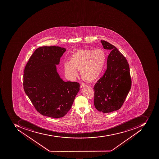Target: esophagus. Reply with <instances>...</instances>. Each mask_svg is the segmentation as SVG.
I'll return each instance as SVG.
<instances>
[{
  "label": "esophagus",
  "instance_id": "1",
  "mask_svg": "<svg viewBox=\"0 0 159 159\" xmlns=\"http://www.w3.org/2000/svg\"><path fill=\"white\" fill-rule=\"evenodd\" d=\"M86 86H87V84L84 83H82L81 84H80V87H81V88H83V87H86Z\"/></svg>",
  "mask_w": 159,
  "mask_h": 159
}]
</instances>
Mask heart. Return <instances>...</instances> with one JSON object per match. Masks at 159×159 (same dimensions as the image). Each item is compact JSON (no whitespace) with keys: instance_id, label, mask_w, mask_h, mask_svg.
I'll use <instances>...</instances> for the list:
<instances>
[{"instance_id":"heart-1","label":"heart","mask_w":159,"mask_h":159,"mask_svg":"<svg viewBox=\"0 0 159 159\" xmlns=\"http://www.w3.org/2000/svg\"><path fill=\"white\" fill-rule=\"evenodd\" d=\"M107 60V54L102 49H83L72 54L69 62L64 65L65 74L70 79L77 75L76 70H80L83 79L94 81L102 73Z\"/></svg>"}]
</instances>
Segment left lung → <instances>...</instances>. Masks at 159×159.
<instances>
[{
	"label": "left lung",
	"instance_id": "8db88e82",
	"mask_svg": "<svg viewBox=\"0 0 159 159\" xmlns=\"http://www.w3.org/2000/svg\"><path fill=\"white\" fill-rule=\"evenodd\" d=\"M105 49L111 52L107 69L95 84L94 105L104 113L117 111L122 107L131 87L129 66L126 58L114 46L101 40Z\"/></svg>",
	"mask_w": 159,
	"mask_h": 159
}]
</instances>
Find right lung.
<instances>
[{"mask_svg":"<svg viewBox=\"0 0 159 159\" xmlns=\"http://www.w3.org/2000/svg\"><path fill=\"white\" fill-rule=\"evenodd\" d=\"M64 48L44 46L34 52L23 75V88L36 111L43 116L59 118L71 108L80 84L64 82L55 65L66 51Z\"/></svg>","mask_w":159,"mask_h":159,"instance_id":"1","label":"right lung"}]
</instances>
